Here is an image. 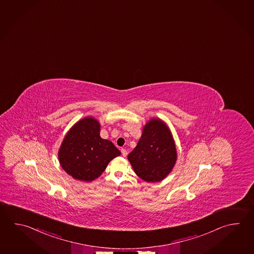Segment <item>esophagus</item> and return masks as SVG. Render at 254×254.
Wrapping results in <instances>:
<instances>
[{"instance_id": "34e87169", "label": "esophagus", "mask_w": 254, "mask_h": 254, "mask_svg": "<svg viewBox=\"0 0 254 254\" xmlns=\"http://www.w3.org/2000/svg\"><path fill=\"white\" fill-rule=\"evenodd\" d=\"M121 153H122V155H123V156H127V151L124 149V148H122V149H121Z\"/></svg>"}]
</instances>
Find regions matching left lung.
<instances>
[{
  "mask_svg": "<svg viewBox=\"0 0 254 254\" xmlns=\"http://www.w3.org/2000/svg\"><path fill=\"white\" fill-rule=\"evenodd\" d=\"M127 158L135 174L144 181L155 183L166 178L177 158L176 145L167 126L161 119H151Z\"/></svg>",
  "mask_w": 254,
  "mask_h": 254,
  "instance_id": "left-lung-1",
  "label": "left lung"
}]
</instances>
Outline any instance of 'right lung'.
<instances>
[{
  "mask_svg": "<svg viewBox=\"0 0 254 254\" xmlns=\"http://www.w3.org/2000/svg\"><path fill=\"white\" fill-rule=\"evenodd\" d=\"M100 125L94 118L79 120L65 135L59 150L60 164L74 179L91 182L101 176L120 151L99 135Z\"/></svg>",
  "mask_w": 254,
  "mask_h": 254,
  "instance_id": "obj_1",
  "label": "right lung"
}]
</instances>
